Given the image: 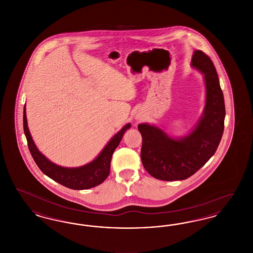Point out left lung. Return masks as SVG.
Here are the masks:
<instances>
[{
	"instance_id": "1",
	"label": "left lung",
	"mask_w": 253,
	"mask_h": 253,
	"mask_svg": "<svg viewBox=\"0 0 253 253\" xmlns=\"http://www.w3.org/2000/svg\"><path fill=\"white\" fill-rule=\"evenodd\" d=\"M191 65L203 74L206 86L204 111L193 130L182 137H172L156 125L137 126L142 135V164L160 180L192 176L214 155L224 132L225 101L214 64L204 52L195 50Z\"/></svg>"
}]
</instances>
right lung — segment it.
Instances as JSON below:
<instances>
[{
	"instance_id": "1",
	"label": "right lung",
	"mask_w": 253,
	"mask_h": 253,
	"mask_svg": "<svg viewBox=\"0 0 253 253\" xmlns=\"http://www.w3.org/2000/svg\"><path fill=\"white\" fill-rule=\"evenodd\" d=\"M131 128L127 123L117 132L103 148L100 154L91 162L77 168L61 167L44 157L37 148L27 126L26 110L24 108V131L29 151L40 169L51 179L73 190H87L101 184L108 177L112 156L120 144L124 132Z\"/></svg>"
}]
</instances>
